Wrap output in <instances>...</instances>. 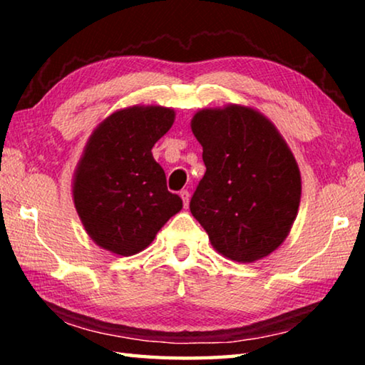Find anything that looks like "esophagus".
I'll return each mask as SVG.
<instances>
[{
  "mask_svg": "<svg viewBox=\"0 0 365 365\" xmlns=\"http://www.w3.org/2000/svg\"><path fill=\"white\" fill-rule=\"evenodd\" d=\"M180 197L183 200V206L188 207V202H190V193H188V190H182V191H180Z\"/></svg>",
  "mask_w": 365,
  "mask_h": 365,
  "instance_id": "esophagus-1",
  "label": "esophagus"
}]
</instances>
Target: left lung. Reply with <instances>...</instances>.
<instances>
[{
	"instance_id": "obj_1",
	"label": "left lung",
	"mask_w": 365,
	"mask_h": 365,
	"mask_svg": "<svg viewBox=\"0 0 365 365\" xmlns=\"http://www.w3.org/2000/svg\"><path fill=\"white\" fill-rule=\"evenodd\" d=\"M191 132L202 146L206 174L190 202L212 248L255 262L285 242L301 201V172L277 127L242 104L201 109Z\"/></svg>"
}]
</instances>
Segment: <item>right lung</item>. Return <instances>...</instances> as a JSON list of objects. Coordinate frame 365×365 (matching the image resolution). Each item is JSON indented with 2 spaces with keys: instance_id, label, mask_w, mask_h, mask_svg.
<instances>
[{
  "instance_id": "add662e5",
  "label": "right lung",
  "mask_w": 365,
  "mask_h": 365,
  "mask_svg": "<svg viewBox=\"0 0 365 365\" xmlns=\"http://www.w3.org/2000/svg\"><path fill=\"white\" fill-rule=\"evenodd\" d=\"M174 120L172 108L137 104L109 114L90 135L73 172L72 200L100 248L137 255L183 207L151 153Z\"/></svg>"
}]
</instances>
